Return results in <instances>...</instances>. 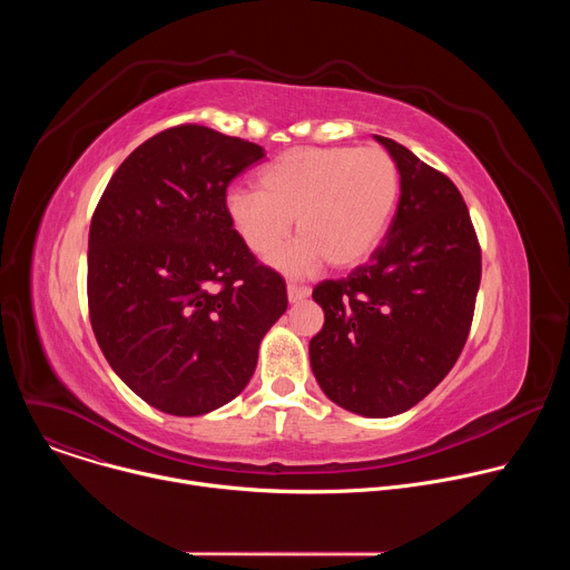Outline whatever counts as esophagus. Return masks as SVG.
Instances as JSON below:
<instances>
[{
	"mask_svg": "<svg viewBox=\"0 0 570 570\" xmlns=\"http://www.w3.org/2000/svg\"><path fill=\"white\" fill-rule=\"evenodd\" d=\"M286 293H288V302H302V299H306L308 297V288L306 286H297V284H288L286 286Z\"/></svg>",
	"mask_w": 570,
	"mask_h": 570,
	"instance_id": "34e87169",
	"label": "esophagus"
}]
</instances>
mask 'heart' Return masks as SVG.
Wrapping results in <instances>:
<instances>
[{
    "label": "heart",
    "mask_w": 570,
    "mask_h": 570,
    "mask_svg": "<svg viewBox=\"0 0 570 570\" xmlns=\"http://www.w3.org/2000/svg\"><path fill=\"white\" fill-rule=\"evenodd\" d=\"M399 191V165L381 146H297L259 174V191L229 189L225 214L257 257L282 246L295 218L299 238L273 259L286 273H306L322 259L354 268L387 232Z\"/></svg>",
    "instance_id": "obj_1"
}]
</instances>
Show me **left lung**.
Segmentation results:
<instances>
[{"mask_svg":"<svg viewBox=\"0 0 570 570\" xmlns=\"http://www.w3.org/2000/svg\"><path fill=\"white\" fill-rule=\"evenodd\" d=\"M401 196L385 240L343 279H324L308 343L313 374L334 403L392 417L420 403L455 365L473 320L480 243L458 187L394 139Z\"/></svg>","mask_w":570,"mask_h":570,"instance_id":"obj_1","label":"left lung"}]
</instances>
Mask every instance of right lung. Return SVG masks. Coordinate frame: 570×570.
<instances>
[{
    "instance_id": "add662e5",
    "label": "right lung",
    "mask_w": 570,
    "mask_h": 570,
    "mask_svg": "<svg viewBox=\"0 0 570 570\" xmlns=\"http://www.w3.org/2000/svg\"><path fill=\"white\" fill-rule=\"evenodd\" d=\"M259 144L198 124L161 130L110 178L90 223L88 306L117 376L153 409L194 417L248 385L288 306L225 214Z\"/></svg>"
}]
</instances>
